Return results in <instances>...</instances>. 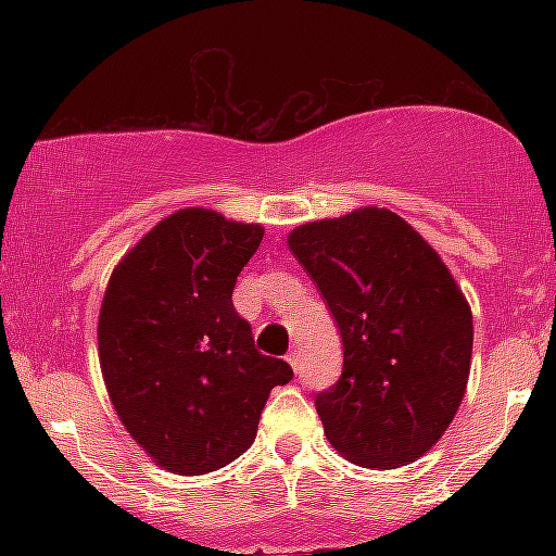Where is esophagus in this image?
Returning <instances> with one entry per match:
<instances>
[{
	"label": "esophagus",
	"mask_w": 556,
	"mask_h": 556,
	"mask_svg": "<svg viewBox=\"0 0 556 556\" xmlns=\"http://www.w3.org/2000/svg\"><path fill=\"white\" fill-rule=\"evenodd\" d=\"M287 363H290L295 371H300V350H290V355H287Z\"/></svg>",
	"instance_id": "obj_1"
}]
</instances>
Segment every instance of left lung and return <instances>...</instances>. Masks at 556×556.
I'll list each match as a JSON object with an SVG mask.
<instances>
[{
	"label": "left lung",
	"instance_id": "left-lung-1",
	"mask_svg": "<svg viewBox=\"0 0 556 556\" xmlns=\"http://www.w3.org/2000/svg\"><path fill=\"white\" fill-rule=\"evenodd\" d=\"M287 242L342 337L340 381L316 394L329 444L374 470L418 460L468 387L473 314L455 277L389 208L308 222Z\"/></svg>",
	"mask_w": 556,
	"mask_h": 556
}]
</instances>
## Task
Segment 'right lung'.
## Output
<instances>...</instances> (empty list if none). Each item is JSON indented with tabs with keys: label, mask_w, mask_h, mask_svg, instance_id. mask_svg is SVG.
Wrapping results in <instances>:
<instances>
[{
	"label": "right lung",
	"mask_w": 556,
	"mask_h": 556,
	"mask_svg": "<svg viewBox=\"0 0 556 556\" xmlns=\"http://www.w3.org/2000/svg\"><path fill=\"white\" fill-rule=\"evenodd\" d=\"M264 227L212 208L169 214L114 266L99 363L119 420L156 465L203 476L253 444L285 361L261 355L232 290Z\"/></svg>",
	"instance_id": "obj_1"
}]
</instances>
